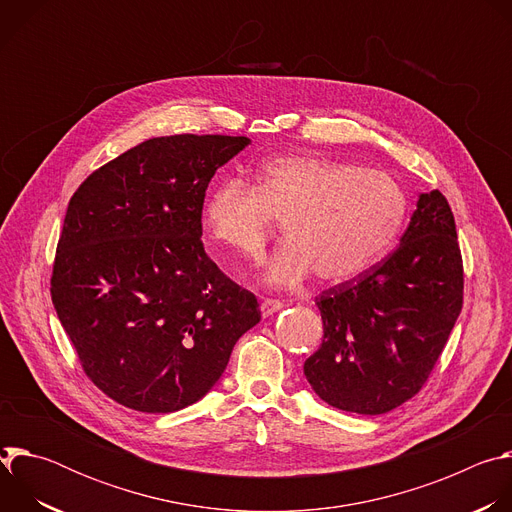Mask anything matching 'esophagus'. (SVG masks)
Listing matches in <instances>:
<instances>
[{
    "instance_id": "esophagus-1",
    "label": "esophagus",
    "mask_w": 512,
    "mask_h": 512,
    "mask_svg": "<svg viewBox=\"0 0 512 512\" xmlns=\"http://www.w3.org/2000/svg\"><path fill=\"white\" fill-rule=\"evenodd\" d=\"M283 308V302H279V300H271V298H267V300H263L261 302V314H263V318H269V316H273L275 312H279Z\"/></svg>"
}]
</instances>
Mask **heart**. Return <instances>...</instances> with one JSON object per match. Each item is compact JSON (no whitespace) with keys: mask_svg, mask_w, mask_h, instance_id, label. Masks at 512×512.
<instances>
[{"mask_svg":"<svg viewBox=\"0 0 512 512\" xmlns=\"http://www.w3.org/2000/svg\"><path fill=\"white\" fill-rule=\"evenodd\" d=\"M407 214L403 188L385 172L312 154L267 160L257 186L227 178L202 206L208 237L245 259H259L275 223L283 245L263 269L271 287L291 289L312 273L340 285L377 265Z\"/></svg>","mask_w":512,"mask_h":512,"instance_id":"heart-1","label":"heart"}]
</instances>
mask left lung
Masks as SVG:
<instances>
[{"instance_id":"obj_1","label":"left lung","mask_w":512,"mask_h":512,"mask_svg":"<svg viewBox=\"0 0 512 512\" xmlns=\"http://www.w3.org/2000/svg\"><path fill=\"white\" fill-rule=\"evenodd\" d=\"M464 267L452 208L419 194L399 247L360 277L316 298L320 348L304 375L328 405L387 413L425 385L462 312Z\"/></svg>"}]
</instances>
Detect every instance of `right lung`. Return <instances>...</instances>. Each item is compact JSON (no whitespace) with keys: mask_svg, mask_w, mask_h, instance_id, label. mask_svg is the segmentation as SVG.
<instances>
[{"mask_svg":"<svg viewBox=\"0 0 512 512\" xmlns=\"http://www.w3.org/2000/svg\"><path fill=\"white\" fill-rule=\"evenodd\" d=\"M249 143L154 137L95 170L68 202L52 304L87 377L129 409L172 413L202 399L261 320L257 298L200 241L208 182Z\"/></svg>","mask_w":512,"mask_h":512,"instance_id":"1","label":"right lung"}]
</instances>
